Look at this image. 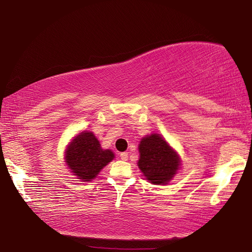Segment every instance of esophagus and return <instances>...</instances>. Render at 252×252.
I'll list each match as a JSON object with an SVG mask.
<instances>
[{"mask_svg": "<svg viewBox=\"0 0 252 252\" xmlns=\"http://www.w3.org/2000/svg\"><path fill=\"white\" fill-rule=\"evenodd\" d=\"M127 157H129V154H127V153H121V154H120V158H121L122 160H126Z\"/></svg>", "mask_w": 252, "mask_h": 252, "instance_id": "1", "label": "esophagus"}]
</instances>
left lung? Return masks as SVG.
I'll return each mask as SVG.
<instances>
[{
    "label": "left lung",
    "instance_id": "1",
    "mask_svg": "<svg viewBox=\"0 0 252 252\" xmlns=\"http://www.w3.org/2000/svg\"><path fill=\"white\" fill-rule=\"evenodd\" d=\"M140 158L138 166L153 185H167L181 165V159L173 148L158 133L141 139L139 144Z\"/></svg>",
    "mask_w": 252,
    "mask_h": 252
}]
</instances>
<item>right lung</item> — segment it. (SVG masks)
<instances>
[{"label": "right lung", "instance_id": "right-lung-1", "mask_svg": "<svg viewBox=\"0 0 252 252\" xmlns=\"http://www.w3.org/2000/svg\"><path fill=\"white\" fill-rule=\"evenodd\" d=\"M114 158V153L100 147L98 139L89 131L74 137L65 150V162L71 173L82 181H92Z\"/></svg>", "mask_w": 252, "mask_h": 252}]
</instances>
